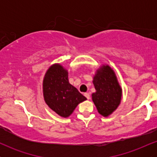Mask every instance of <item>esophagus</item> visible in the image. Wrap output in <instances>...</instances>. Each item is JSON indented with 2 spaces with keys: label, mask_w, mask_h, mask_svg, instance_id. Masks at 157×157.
<instances>
[{
  "label": "esophagus",
  "mask_w": 157,
  "mask_h": 157,
  "mask_svg": "<svg viewBox=\"0 0 157 157\" xmlns=\"http://www.w3.org/2000/svg\"><path fill=\"white\" fill-rule=\"evenodd\" d=\"M84 95H85V97H86V98L88 99V100H89V99H90V94H89V93H85Z\"/></svg>",
  "instance_id": "34e87169"
}]
</instances>
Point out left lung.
<instances>
[{"instance_id": "obj_1", "label": "left lung", "mask_w": 157, "mask_h": 157, "mask_svg": "<svg viewBox=\"0 0 157 157\" xmlns=\"http://www.w3.org/2000/svg\"><path fill=\"white\" fill-rule=\"evenodd\" d=\"M96 92L92 94V100L97 111L103 117L111 114L120 105L122 89L116 75L108 65L97 70L93 78Z\"/></svg>"}]
</instances>
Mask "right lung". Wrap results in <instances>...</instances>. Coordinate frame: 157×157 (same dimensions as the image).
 Here are the masks:
<instances>
[{
	"instance_id": "1",
	"label": "right lung",
	"mask_w": 157,
	"mask_h": 157,
	"mask_svg": "<svg viewBox=\"0 0 157 157\" xmlns=\"http://www.w3.org/2000/svg\"><path fill=\"white\" fill-rule=\"evenodd\" d=\"M68 71L60 64L49 67L43 81V91L46 103L62 117H68L86 97L68 82Z\"/></svg>"
}]
</instances>
